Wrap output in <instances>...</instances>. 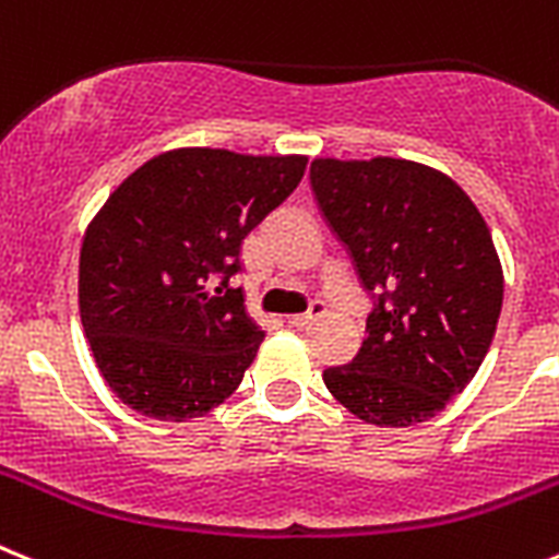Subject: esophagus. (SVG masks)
Wrapping results in <instances>:
<instances>
[{
    "mask_svg": "<svg viewBox=\"0 0 559 559\" xmlns=\"http://www.w3.org/2000/svg\"><path fill=\"white\" fill-rule=\"evenodd\" d=\"M325 305L322 302H313L311 305V311L308 313H297V317H288V325L290 328H297V331H302V328H308V325H313V322H317V319H322L325 317Z\"/></svg>",
    "mask_w": 559,
    "mask_h": 559,
    "instance_id": "obj_1",
    "label": "esophagus"
}]
</instances>
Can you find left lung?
I'll return each mask as SVG.
<instances>
[{"mask_svg":"<svg viewBox=\"0 0 559 559\" xmlns=\"http://www.w3.org/2000/svg\"><path fill=\"white\" fill-rule=\"evenodd\" d=\"M311 186L376 305L359 353L322 379L376 427H413L478 373L503 305V269L478 206L402 157H317Z\"/></svg>","mask_w":559,"mask_h":559,"instance_id":"left-lung-1","label":"left lung"}]
</instances>
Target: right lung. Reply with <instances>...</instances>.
Here are the masks:
<instances>
[{
    "instance_id": "obj_1",
    "label": "right lung",
    "mask_w": 559,
    "mask_h": 559,
    "mask_svg": "<svg viewBox=\"0 0 559 559\" xmlns=\"http://www.w3.org/2000/svg\"><path fill=\"white\" fill-rule=\"evenodd\" d=\"M305 164L186 146L109 194L81 242L79 311L95 365L127 407L189 421L240 388L265 331L228 280L242 240L297 189Z\"/></svg>"
}]
</instances>
